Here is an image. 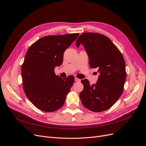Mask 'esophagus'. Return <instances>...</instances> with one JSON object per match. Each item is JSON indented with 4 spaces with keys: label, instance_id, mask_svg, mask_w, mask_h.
I'll return each mask as SVG.
<instances>
[{
    "label": "esophagus",
    "instance_id": "obj_1",
    "mask_svg": "<svg viewBox=\"0 0 146 146\" xmlns=\"http://www.w3.org/2000/svg\"><path fill=\"white\" fill-rule=\"evenodd\" d=\"M75 81H77V82H79V81H80V79H79V78H78L77 77H75Z\"/></svg>",
    "mask_w": 146,
    "mask_h": 146
}]
</instances>
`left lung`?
I'll return each instance as SVG.
<instances>
[{"instance_id":"1","label":"left lung","mask_w":146,"mask_h":146,"mask_svg":"<svg viewBox=\"0 0 146 146\" xmlns=\"http://www.w3.org/2000/svg\"><path fill=\"white\" fill-rule=\"evenodd\" d=\"M83 44L88 55L91 68L100 73L97 83L84 86L81 101L87 109L102 112L111 107L121 96L126 78L125 62L118 48L107 36L98 33H83L77 39L76 46Z\"/></svg>"}]
</instances>
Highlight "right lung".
Listing matches in <instances>:
<instances>
[{
    "instance_id": "obj_1",
    "label": "right lung",
    "mask_w": 146,
    "mask_h": 146,
    "mask_svg": "<svg viewBox=\"0 0 146 146\" xmlns=\"http://www.w3.org/2000/svg\"><path fill=\"white\" fill-rule=\"evenodd\" d=\"M79 33L51 35L40 38L29 48L21 67L23 87L37 108L53 112L61 108L74 82L70 75L62 78L54 73L63 62L65 51Z\"/></svg>"
}]
</instances>
